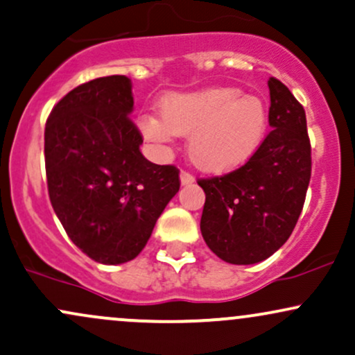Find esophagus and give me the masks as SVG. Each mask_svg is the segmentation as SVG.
<instances>
[{
	"label": "esophagus",
	"instance_id": "34e87169",
	"mask_svg": "<svg viewBox=\"0 0 355 355\" xmlns=\"http://www.w3.org/2000/svg\"><path fill=\"white\" fill-rule=\"evenodd\" d=\"M193 175H191L190 172H187V170H182V173H180V182H182V185H190V183H193Z\"/></svg>",
	"mask_w": 355,
	"mask_h": 355
}]
</instances>
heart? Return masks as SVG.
Here are the masks:
<instances>
[{
    "label": "heart",
    "mask_w": 355,
    "mask_h": 355,
    "mask_svg": "<svg viewBox=\"0 0 355 355\" xmlns=\"http://www.w3.org/2000/svg\"><path fill=\"white\" fill-rule=\"evenodd\" d=\"M160 107L162 116H141L146 140L168 145L178 135H190V158L210 172H225L245 164L266 135L263 101L252 95L242 96L237 88L172 93Z\"/></svg>",
    "instance_id": "heart-1"
}]
</instances>
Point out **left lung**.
Wrapping results in <instances>:
<instances>
[{
  "label": "left lung",
  "instance_id": "left-lung-1",
  "mask_svg": "<svg viewBox=\"0 0 355 355\" xmlns=\"http://www.w3.org/2000/svg\"><path fill=\"white\" fill-rule=\"evenodd\" d=\"M272 130L234 172L198 178L205 191L200 230L215 255L235 266L262 262L287 242L311 182L305 110L280 80L268 78Z\"/></svg>",
  "mask_w": 355,
  "mask_h": 355
}]
</instances>
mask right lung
<instances>
[{"mask_svg":"<svg viewBox=\"0 0 355 355\" xmlns=\"http://www.w3.org/2000/svg\"><path fill=\"white\" fill-rule=\"evenodd\" d=\"M132 83L103 76L73 88L44 126L50 202L71 242L105 266L144 250L158 217L180 189V170L140 152Z\"/></svg>","mask_w":355,"mask_h":355,"instance_id":"1","label":"right lung"}]
</instances>
